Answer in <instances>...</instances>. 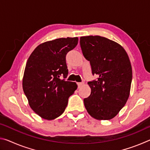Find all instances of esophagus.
Masks as SVG:
<instances>
[{
  "label": "esophagus",
  "mask_w": 150,
  "mask_h": 150,
  "mask_svg": "<svg viewBox=\"0 0 150 150\" xmlns=\"http://www.w3.org/2000/svg\"><path fill=\"white\" fill-rule=\"evenodd\" d=\"M84 85V83L83 82H81V83H77V85H78V87L80 88L81 86H83Z\"/></svg>",
  "instance_id": "obj_1"
}]
</instances>
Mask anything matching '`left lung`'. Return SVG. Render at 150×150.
I'll use <instances>...</instances> for the list:
<instances>
[{
	"label": "left lung",
	"instance_id": "obj_1",
	"mask_svg": "<svg viewBox=\"0 0 150 150\" xmlns=\"http://www.w3.org/2000/svg\"><path fill=\"white\" fill-rule=\"evenodd\" d=\"M80 45L93 75L98 76L88 82L91 93L83 100L85 108L94 118L110 120L130 95L132 70L128 55L118 43L99 35L81 37Z\"/></svg>",
	"mask_w": 150,
	"mask_h": 150
}]
</instances>
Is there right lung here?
<instances>
[{"label":"right lung","mask_w":150,"mask_h":150,"mask_svg":"<svg viewBox=\"0 0 150 150\" xmlns=\"http://www.w3.org/2000/svg\"><path fill=\"white\" fill-rule=\"evenodd\" d=\"M78 44V38H58L34 50L25 67L22 87L29 105L45 120H54L65 111L76 83L60 79L68 75L66 55Z\"/></svg>","instance_id":"obj_1"}]
</instances>
